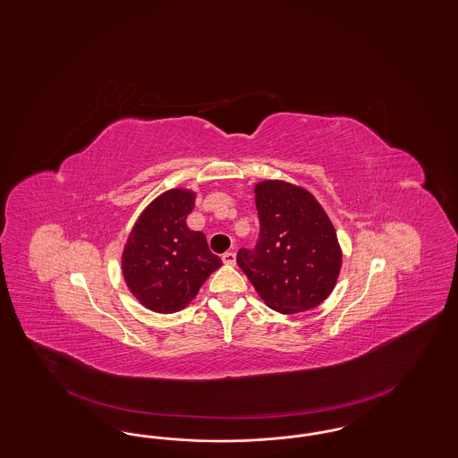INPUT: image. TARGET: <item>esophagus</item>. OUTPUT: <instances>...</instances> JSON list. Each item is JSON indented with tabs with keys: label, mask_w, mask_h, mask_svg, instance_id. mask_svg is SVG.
<instances>
[{
	"label": "esophagus",
	"mask_w": 458,
	"mask_h": 458,
	"mask_svg": "<svg viewBox=\"0 0 458 458\" xmlns=\"http://www.w3.org/2000/svg\"><path fill=\"white\" fill-rule=\"evenodd\" d=\"M221 260H223V264H226V266H235V264H237V253L225 252L221 255Z\"/></svg>",
	"instance_id": "obj_1"
}]
</instances>
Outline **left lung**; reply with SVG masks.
Wrapping results in <instances>:
<instances>
[{
    "label": "left lung",
    "instance_id": "left-lung-1",
    "mask_svg": "<svg viewBox=\"0 0 458 458\" xmlns=\"http://www.w3.org/2000/svg\"><path fill=\"white\" fill-rule=\"evenodd\" d=\"M253 191L260 233L253 250H238V267L270 310L294 315L316 308L332 294L342 268L332 221L300 186L262 181Z\"/></svg>",
    "mask_w": 458,
    "mask_h": 458
}]
</instances>
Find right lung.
<instances>
[{"mask_svg": "<svg viewBox=\"0 0 458 458\" xmlns=\"http://www.w3.org/2000/svg\"><path fill=\"white\" fill-rule=\"evenodd\" d=\"M194 199L192 191L162 192L143 209L126 240L122 255L126 285L150 311L167 315L186 308L221 266L205 235L186 225Z\"/></svg>", "mask_w": 458, "mask_h": 458, "instance_id": "1", "label": "right lung"}]
</instances>
